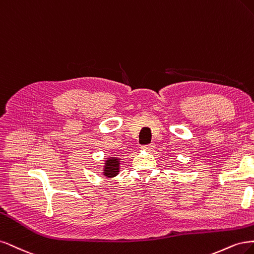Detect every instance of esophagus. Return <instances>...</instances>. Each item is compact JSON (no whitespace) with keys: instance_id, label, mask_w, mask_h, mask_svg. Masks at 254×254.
Masks as SVG:
<instances>
[{"instance_id":"obj_1","label":"esophagus","mask_w":254,"mask_h":254,"mask_svg":"<svg viewBox=\"0 0 254 254\" xmlns=\"http://www.w3.org/2000/svg\"><path fill=\"white\" fill-rule=\"evenodd\" d=\"M143 149H145L148 152H152L155 149V145H154V143H151V144H148V145H144Z\"/></svg>"}]
</instances>
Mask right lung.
<instances>
[{
  "instance_id": "add662e5",
  "label": "right lung",
  "mask_w": 254,
  "mask_h": 254,
  "mask_svg": "<svg viewBox=\"0 0 254 254\" xmlns=\"http://www.w3.org/2000/svg\"><path fill=\"white\" fill-rule=\"evenodd\" d=\"M119 167H120V159L117 157H110L106 158L103 167V175L108 178L115 177L119 174Z\"/></svg>"
}]
</instances>
